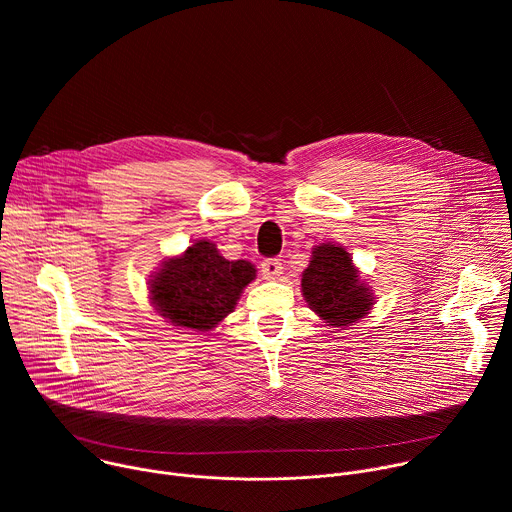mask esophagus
Returning a JSON list of instances; mask_svg holds the SVG:
<instances>
[{
  "label": "esophagus",
  "instance_id": "1",
  "mask_svg": "<svg viewBox=\"0 0 512 512\" xmlns=\"http://www.w3.org/2000/svg\"><path fill=\"white\" fill-rule=\"evenodd\" d=\"M283 273V267L279 263V259H265L261 263V275L263 279H279V275Z\"/></svg>",
  "mask_w": 512,
  "mask_h": 512
}]
</instances>
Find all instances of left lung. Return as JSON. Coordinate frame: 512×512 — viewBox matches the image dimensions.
Segmentation results:
<instances>
[{"label": "left lung", "instance_id": "obj_1", "mask_svg": "<svg viewBox=\"0 0 512 512\" xmlns=\"http://www.w3.org/2000/svg\"><path fill=\"white\" fill-rule=\"evenodd\" d=\"M302 294L308 306L332 328H346L367 316L375 304L346 249L332 243L314 247L302 273Z\"/></svg>", "mask_w": 512, "mask_h": 512}]
</instances>
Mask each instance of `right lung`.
<instances>
[{
    "instance_id": "add662e5",
    "label": "right lung",
    "mask_w": 512,
    "mask_h": 512,
    "mask_svg": "<svg viewBox=\"0 0 512 512\" xmlns=\"http://www.w3.org/2000/svg\"><path fill=\"white\" fill-rule=\"evenodd\" d=\"M255 271L253 263L229 261L214 243L200 239L152 275L150 300L170 324L208 332L235 310Z\"/></svg>"
}]
</instances>
